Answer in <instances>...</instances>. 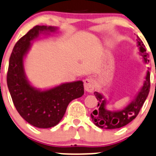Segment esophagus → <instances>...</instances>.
Wrapping results in <instances>:
<instances>
[{
  "instance_id": "1",
  "label": "esophagus",
  "mask_w": 156,
  "mask_h": 156,
  "mask_svg": "<svg viewBox=\"0 0 156 156\" xmlns=\"http://www.w3.org/2000/svg\"><path fill=\"white\" fill-rule=\"evenodd\" d=\"M84 90L87 92H92L94 89V81L93 78H87L84 81Z\"/></svg>"
}]
</instances>
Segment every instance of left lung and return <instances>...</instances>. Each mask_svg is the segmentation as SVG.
<instances>
[{
    "label": "left lung",
    "instance_id": "1",
    "mask_svg": "<svg viewBox=\"0 0 156 156\" xmlns=\"http://www.w3.org/2000/svg\"><path fill=\"white\" fill-rule=\"evenodd\" d=\"M137 44L140 47V50L144 61L146 62H149L148 59L149 55L146 52V48L139 36H137ZM149 89H150V73L148 72L143 87L139 94L137 95L135 101L131 103L124 110L117 112H111L106 110L105 100L101 94L98 92H94L95 97L98 101V104L97 107L98 109L94 110L93 113L90 114L92 121L97 126L102 129H117L126 126L133 119H135L139 114L140 109L143 107L149 94Z\"/></svg>",
    "mask_w": 156,
    "mask_h": 156
}]
</instances>
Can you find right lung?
<instances>
[{
    "label": "right lung",
    "mask_w": 156,
    "mask_h": 156,
    "mask_svg": "<svg viewBox=\"0 0 156 156\" xmlns=\"http://www.w3.org/2000/svg\"><path fill=\"white\" fill-rule=\"evenodd\" d=\"M55 30L52 27L35 26L16 42L9 60L7 82L13 104L26 121L38 128H50L58 124L69 103L84 94L81 81L39 91L26 79L23 59L30 48V41L41 32Z\"/></svg>",
    "instance_id": "add662e5"
}]
</instances>
